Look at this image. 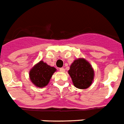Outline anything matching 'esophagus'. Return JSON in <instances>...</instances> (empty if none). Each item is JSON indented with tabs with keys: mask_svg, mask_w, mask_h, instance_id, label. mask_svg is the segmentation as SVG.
Returning <instances> with one entry per match:
<instances>
[{
	"mask_svg": "<svg viewBox=\"0 0 124 124\" xmlns=\"http://www.w3.org/2000/svg\"><path fill=\"white\" fill-rule=\"evenodd\" d=\"M60 71H61V72H64V71H65V69H64V68H61L60 69Z\"/></svg>",
	"mask_w": 124,
	"mask_h": 124,
	"instance_id": "1",
	"label": "esophagus"
}]
</instances>
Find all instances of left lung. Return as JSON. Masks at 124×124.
<instances>
[{
  "instance_id": "8db88e82",
  "label": "left lung",
  "mask_w": 124,
  "mask_h": 124,
  "mask_svg": "<svg viewBox=\"0 0 124 124\" xmlns=\"http://www.w3.org/2000/svg\"><path fill=\"white\" fill-rule=\"evenodd\" d=\"M68 72L73 85L80 89L89 87L94 78V71L93 66L84 58L75 60L70 66Z\"/></svg>"
}]
</instances>
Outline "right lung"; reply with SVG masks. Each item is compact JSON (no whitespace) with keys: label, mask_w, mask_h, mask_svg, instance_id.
Wrapping results in <instances>:
<instances>
[{"label":"right lung","mask_w":124,"mask_h":124,"mask_svg":"<svg viewBox=\"0 0 124 124\" xmlns=\"http://www.w3.org/2000/svg\"><path fill=\"white\" fill-rule=\"evenodd\" d=\"M56 69L43 61L35 64L30 70V79L35 86L44 87L47 85Z\"/></svg>","instance_id":"1"}]
</instances>
